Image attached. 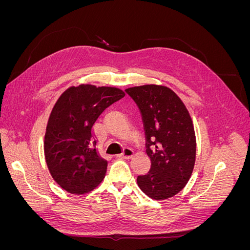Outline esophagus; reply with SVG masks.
<instances>
[{
    "label": "esophagus",
    "instance_id": "34e87169",
    "mask_svg": "<svg viewBox=\"0 0 250 250\" xmlns=\"http://www.w3.org/2000/svg\"><path fill=\"white\" fill-rule=\"evenodd\" d=\"M133 154H134V152H133L132 149L125 148L124 151H123V153L117 155V157H119V158H126V160H129V158H131L133 156Z\"/></svg>",
    "mask_w": 250,
    "mask_h": 250
}]
</instances>
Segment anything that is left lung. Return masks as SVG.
I'll return each instance as SVG.
<instances>
[{
    "instance_id": "1",
    "label": "left lung",
    "mask_w": 250,
    "mask_h": 250,
    "mask_svg": "<svg viewBox=\"0 0 250 250\" xmlns=\"http://www.w3.org/2000/svg\"><path fill=\"white\" fill-rule=\"evenodd\" d=\"M139 106L146 134L151 168L138 176L141 190L164 200L188 184L196 160L193 121L180 98L167 86L146 84L125 89Z\"/></svg>"
}]
</instances>
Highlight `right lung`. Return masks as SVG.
<instances>
[{"instance_id":"1","label":"right lung","mask_w":250,"mask_h":250,"mask_svg":"<svg viewBox=\"0 0 250 250\" xmlns=\"http://www.w3.org/2000/svg\"><path fill=\"white\" fill-rule=\"evenodd\" d=\"M125 96L111 86L80 84L60 95L44 134V157L51 175L63 190L85 194L101 184L107 161L95 148L93 126L109 105Z\"/></svg>"}]
</instances>
